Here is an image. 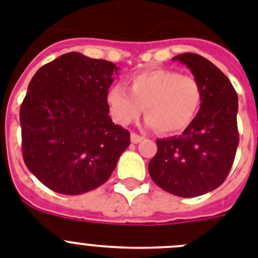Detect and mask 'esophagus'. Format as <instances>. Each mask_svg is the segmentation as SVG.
<instances>
[{"label": "esophagus", "instance_id": "obj_1", "mask_svg": "<svg viewBox=\"0 0 258 258\" xmlns=\"http://www.w3.org/2000/svg\"><path fill=\"white\" fill-rule=\"evenodd\" d=\"M143 139H144V138L140 135H138V134H135V133L131 134V142H133L134 144H136V143H140Z\"/></svg>", "mask_w": 258, "mask_h": 258}]
</instances>
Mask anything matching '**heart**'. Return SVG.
<instances>
[{
    "instance_id": "b5f03b06",
    "label": "heart",
    "mask_w": 258,
    "mask_h": 258,
    "mask_svg": "<svg viewBox=\"0 0 258 258\" xmlns=\"http://www.w3.org/2000/svg\"><path fill=\"white\" fill-rule=\"evenodd\" d=\"M202 89L192 76L173 69H148L130 80V92L114 85L107 93L111 114L120 124H130L146 107V124L162 134H177L196 119Z\"/></svg>"
}]
</instances>
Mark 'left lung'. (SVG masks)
I'll return each mask as SVG.
<instances>
[{
    "instance_id": "left-lung-1",
    "label": "left lung",
    "mask_w": 258,
    "mask_h": 258,
    "mask_svg": "<svg viewBox=\"0 0 258 258\" xmlns=\"http://www.w3.org/2000/svg\"><path fill=\"white\" fill-rule=\"evenodd\" d=\"M191 71L202 89L196 119L179 136L157 139L149 176L162 190L192 198L219 187L228 176L239 146L237 93L227 76L203 56L173 57Z\"/></svg>"
}]
</instances>
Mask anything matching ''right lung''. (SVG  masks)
Masks as SVG:
<instances>
[{
	"label": "right lung",
	"mask_w": 258,
	"mask_h": 258,
	"mask_svg": "<svg viewBox=\"0 0 258 258\" xmlns=\"http://www.w3.org/2000/svg\"><path fill=\"white\" fill-rule=\"evenodd\" d=\"M118 67L79 52L38 69L21 105L26 166L48 189L79 196L105 183L130 133L112 123L107 93Z\"/></svg>",
	"instance_id": "obj_1"
}]
</instances>
